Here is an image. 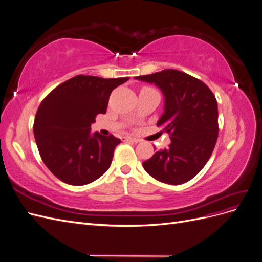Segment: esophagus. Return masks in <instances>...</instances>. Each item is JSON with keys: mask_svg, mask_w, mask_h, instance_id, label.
I'll use <instances>...</instances> for the list:
<instances>
[{"mask_svg": "<svg viewBox=\"0 0 262 262\" xmlns=\"http://www.w3.org/2000/svg\"><path fill=\"white\" fill-rule=\"evenodd\" d=\"M122 141L133 142V143H139V142H140V140H138V139H134V138H131V137H123V138H122Z\"/></svg>", "mask_w": 262, "mask_h": 262, "instance_id": "1", "label": "esophagus"}]
</instances>
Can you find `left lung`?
Masks as SVG:
<instances>
[{
	"label": "left lung",
	"instance_id": "1",
	"mask_svg": "<svg viewBox=\"0 0 262 262\" xmlns=\"http://www.w3.org/2000/svg\"><path fill=\"white\" fill-rule=\"evenodd\" d=\"M136 80L154 84L164 96V113L156 123L170 133L171 143L143 162L148 175L168 185H181L199 172L215 146L217 102L209 87L178 70H164Z\"/></svg>",
	"mask_w": 262,
	"mask_h": 262
}]
</instances>
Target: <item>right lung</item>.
<instances>
[{"label":"right lung","instance_id":"add662e5","mask_svg":"<svg viewBox=\"0 0 262 262\" xmlns=\"http://www.w3.org/2000/svg\"><path fill=\"white\" fill-rule=\"evenodd\" d=\"M129 77L77 75L59 85L39 106L34 136L47 167L66 184L84 186L112 165L120 139L91 132L98 114H105L113 90Z\"/></svg>","mask_w":262,"mask_h":262}]
</instances>
